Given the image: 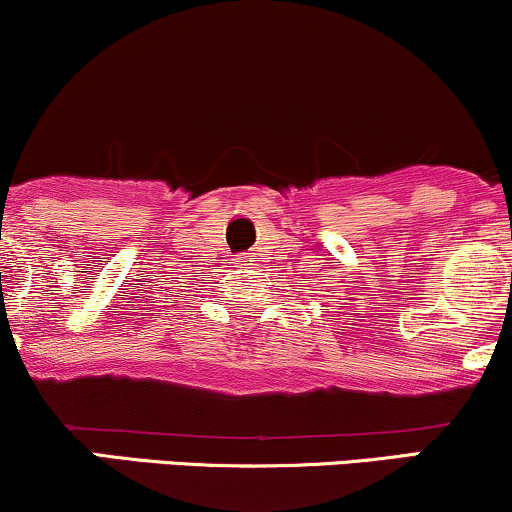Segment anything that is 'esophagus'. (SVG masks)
<instances>
[{"mask_svg":"<svg viewBox=\"0 0 512 512\" xmlns=\"http://www.w3.org/2000/svg\"><path fill=\"white\" fill-rule=\"evenodd\" d=\"M252 260H255V257H252V252H248V255H243V257H240L238 262H252Z\"/></svg>","mask_w":512,"mask_h":512,"instance_id":"esophagus-1","label":"esophagus"}]
</instances>
